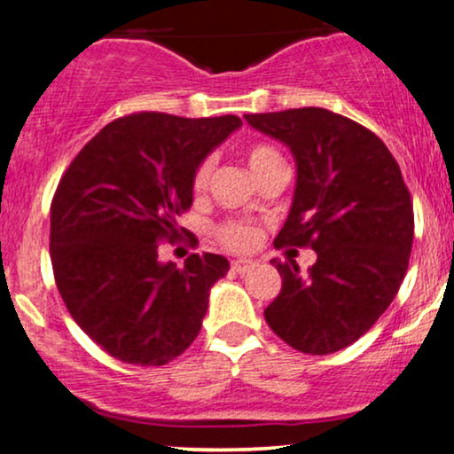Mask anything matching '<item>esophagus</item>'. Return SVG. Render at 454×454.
<instances>
[{
  "label": "esophagus",
  "mask_w": 454,
  "mask_h": 454,
  "mask_svg": "<svg viewBox=\"0 0 454 454\" xmlns=\"http://www.w3.org/2000/svg\"><path fill=\"white\" fill-rule=\"evenodd\" d=\"M252 267H254V262L247 258H237L231 262V269L234 270V273H245V270H249Z\"/></svg>",
  "instance_id": "34e87169"
}]
</instances>
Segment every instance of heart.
I'll list each match as a JSON object with an SVG mask.
<instances>
[{"mask_svg":"<svg viewBox=\"0 0 454 454\" xmlns=\"http://www.w3.org/2000/svg\"><path fill=\"white\" fill-rule=\"evenodd\" d=\"M247 164H249V168H252L254 176L260 179V176H262L264 173H269L273 166L284 164V160H281V155L278 153V151H275L273 147H269V145H252V147L247 149ZM211 170H213L211 158L202 160L200 164H198L194 179H192V187H194V192L205 190L207 184H209V179H211ZM215 234H217V239H220L222 245H226L228 249H234V252H239V249H247L256 243V231H254L252 226H247V223H241V222L222 223V226H217Z\"/></svg>","mask_w":454,"mask_h":454,"instance_id":"obj_1","label":"heart"}]
</instances>
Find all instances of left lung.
Returning a JSON list of instances; mask_svg holds the SVG:
<instances>
[{
    "instance_id": "obj_1",
    "label": "left lung",
    "mask_w": 454,
    "mask_h": 454,
    "mask_svg": "<svg viewBox=\"0 0 454 454\" xmlns=\"http://www.w3.org/2000/svg\"><path fill=\"white\" fill-rule=\"evenodd\" d=\"M293 151L296 187L275 247L316 249V264L278 262V299L264 320L288 346L333 354L364 335L393 303L414 239V209L399 164L361 123L326 108L245 114Z\"/></svg>"
}]
</instances>
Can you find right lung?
Wrapping results in <instances>:
<instances>
[{"instance_id":"right-lung-1","label":"right lung","mask_w":454,"mask_h":454,"mask_svg":"<svg viewBox=\"0 0 454 454\" xmlns=\"http://www.w3.org/2000/svg\"><path fill=\"white\" fill-rule=\"evenodd\" d=\"M241 128L237 114L187 119L137 113L114 119L72 160L51 202V262L74 322L121 363L160 367L200 333L209 290L231 269L192 254L160 262L181 239L202 160Z\"/></svg>"}]
</instances>
